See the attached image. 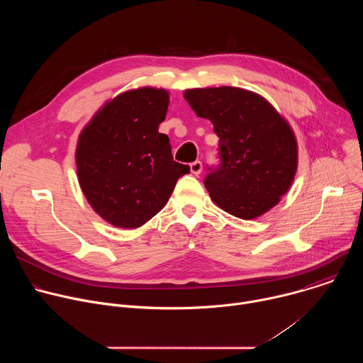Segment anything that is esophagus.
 Instances as JSON below:
<instances>
[{"label": "esophagus", "instance_id": "obj_1", "mask_svg": "<svg viewBox=\"0 0 363 363\" xmlns=\"http://www.w3.org/2000/svg\"><path fill=\"white\" fill-rule=\"evenodd\" d=\"M189 168H191V172H192L194 175H199L201 171H202V162H201V161H195V162H192V164L189 165Z\"/></svg>", "mask_w": 363, "mask_h": 363}]
</instances>
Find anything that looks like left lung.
Segmentation results:
<instances>
[{"instance_id": "8db88e82", "label": "left lung", "mask_w": 363, "mask_h": 363, "mask_svg": "<svg viewBox=\"0 0 363 363\" xmlns=\"http://www.w3.org/2000/svg\"><path fill=\"white\" fill-rule=\"evenodd\" d=\"M184 97L220 138L221 164L203 179L211 199L241 220L273 208L297 171V142L287 121L263 96L240 87L188 89Z\"/></svg>"}]
</instances>
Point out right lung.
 <instances>
[{
  "label": "right lung",
  "instance_id": "1",
  "mask_svg": "<svg viewBox=\"0 0 363 363\" xmlns=\"http://www.w3.org/2000/svg\"><path fill=\"white\" fill-rule=\"evenodd\" d=\"M169 93L140 87L108 101L82 130L76 149L80 188L109 224L138 228L168 202L189 167L174 161L169 138L158 132Z\"/></svg>",
  "mask_w": 363,
  "mask_h": 363
}]
</instances>
